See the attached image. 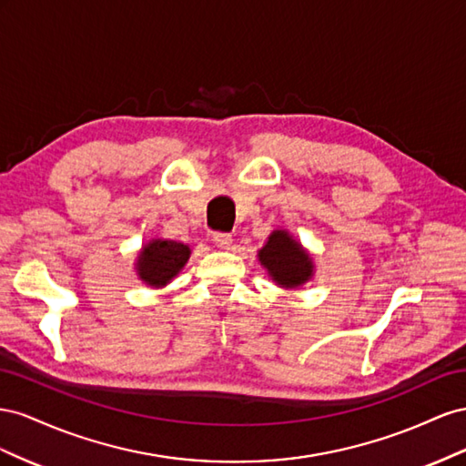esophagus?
Here are the masks:
<instances>
[{
    "mask_svg": "<svg viewBox=\"0 0 466 466\" xmlns=\"http://www.w3.org/2000/svg\"><path fill=\"white\" fill-rule=\"evenodd\" d=\"M212 242H215V246L220 249H228L232 246V236L226 232H215L212 234Z\"/></svg>",
    "mask_w": 466,
    "mask_h": 466,
    "instance_id": "esophagus-1",
    "label": "esophagus"
}]
</instances>
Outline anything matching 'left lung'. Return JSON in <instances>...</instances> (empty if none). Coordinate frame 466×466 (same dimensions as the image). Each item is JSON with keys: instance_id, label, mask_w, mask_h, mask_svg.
Returning a JSON list of instances; mask_svg holds the SVG:
<instances>
[{"instance_id": "left-lung-1", "label": "left lung", "mask_w": 466, "mask_h": 466, "mask_svg": "<svg viewBox=\"0 0 466 466\" xmlns=\"http://www.w3.org/2000/svg\"><path fill=\"white\" fill-rule=\"evenodd\" d=\"M258 258L273 281L283 289H297L314 275L309 251L287 230H273L269 240L258 251Z\"/></svg>"}]
</instances>
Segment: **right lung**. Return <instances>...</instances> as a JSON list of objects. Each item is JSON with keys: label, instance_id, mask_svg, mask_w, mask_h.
Returning <instances> with one entry per match:
<instances>
[{"label": "right lung", "instance_id": "obj_1", "mask_svg": "<svg viewBox=\"0 0 466 466\" xmlns=\"http://www.w3.org/2000/svg\"><path fill=\"white\" fill-rule=\"evenodd\" d=\"M191 256L189 246L174 240H150L137 259V273L146 285L166 287L187 263Z\"/></svg>", "mask_w": 466, "mask_h": 466}]
</instances>
